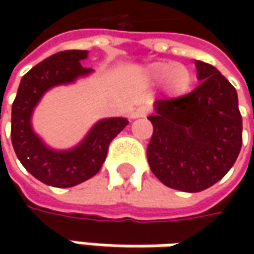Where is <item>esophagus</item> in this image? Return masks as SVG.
<instances>
[{
    "instance_id": "34e87169",
    "label": "esophagus",
    "mask_w": 254,
    "mask_h": 254,
    "mask_svg": "<svg viewBox=\"0 0 254 254\" xmlns=\"http://www.w3.org/2000/svg\"><path fill=\"white\" fill-rule=\"evenodd\" d=\"M148 114V107L147 106H140L135 109V112H132V119H140V117H145Z\"/></svg>"
}]
</instances>
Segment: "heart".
<instances>
[{
  "mask_svg": "<svg viewBox=\"0 0 254 254\" xmlns=\"http://www.w3.org/2000/svg\"><path fill=\"white\" fill-rule=\"evenodd\" d=\"M147 76L152 82L165 80V89L171 97H180L185 94L192 82V74L187 66L170 62H157L150 64L147 69Z\"/></svg>",
  "mask_w": 254,
  "mask_h": 254,
  "instance_id": "b5f03b06",
  "label": "heart"
}]
</instances>
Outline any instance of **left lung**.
<instances>
[{"label": "left lung", "mask_w": 254, "mask_h": 254, "mask_svg": "<svg viewBox=\"0 0 254 254\" xmlns=\"http://www.w3.org/2000/svg\"><path fill=\"white\" fill-rule=\"evenodd\" d=\"M199 86L188 94L155 100L147 158L164 185L200 192L233 167L242 147V116L236 89L219 70L196 61Z\"/></svg>", "instance_id": "left-lung-1"}]
</instances>
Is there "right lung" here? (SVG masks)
<instances>
[{"label":"right lung","instance_id":"1","mask_svg":"<svg viewBox=\"0 0 254 254\" xmlns=\"http://www.w3.org/2000/svg\"><path fill=\"white\" fill-rule=\"evenodd\" d=\"M87 51H64L46 58L21 79L12 103L11 141L18 160L36 180L56 188H70L94 177L106 160L112 140L128 124L127 119H102L82 141L69 150H55L34 131L35 107L49 89L74 83L93 69L83 67Z\"/></svg>","mask_w":254,"mask_h":254}]
</instances>
